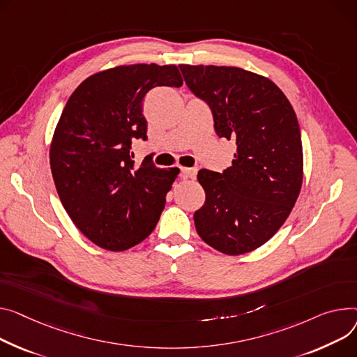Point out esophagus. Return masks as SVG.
I'll use <instances>...</instances> for the list:
<instances>
[{"mask_svg":"<svg viewBox=\"0 0 357 357\" xmlns=\"http://www.w3.org/2000/svg\"><path fill=\"white\" fill-rule=\"evenodd\" d=\"M182 172V176L183 178H189V179H195L197 178V169L195 168H182L181 169Z\"/></svg>","mask_w":357,"mask_h":357,"instance_id":"34e87169","label":"esophagus"}]
</instances>
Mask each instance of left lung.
Listing matches in <instances>:
<instances>
[{
  "label": "left lung",
  "instance_id": "1",
  "mask_svg": "<svg viewBox=\"0 0 357 357\" xmlns=\"http://www.w3.org/2000/svg\"><path fill=\"white\" fill-rule=\"evenodd\" d=\"M179 68L188 87L209 105L217 135L236 145L222 174L198 172L205 202L194 213L197 232L227 255L254 251L286 222L300 194L297 116L280 87L252 71L202 64Z\"/></svg>",
  "mask_w": 357,
  "mask_h": 357
}]
</instances>
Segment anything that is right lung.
I'll return each instance as SVG.
<instances>
[{
	"label": "right lung",
	"mask_w": 357,
	"mask_h": 357,
	"mask_svg": "<svg viewBox=\"0 0 357 357\" xmlns=\"http://www.w3.org/2000/svg\"><path fill=\"white\" fill-rule=\"evenodd\" d=\"M175 64L117 66L94 73L67 100L50 145V166L71 221L96 245L125 251L155 229L179 169L144 159L132 144L146 139L144 98L158 86L181 87Z\"/></svg>",
	"instance_id": "obj_1"
}]
</instances>
